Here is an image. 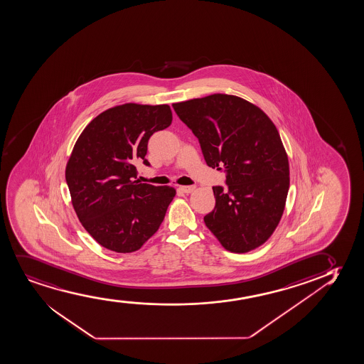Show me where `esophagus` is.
Wrapping results in <instances>:
<instances>
[{
	"mask_svg": "<svg viewBox=\"0 0 364 364\" xmlns=\"http://www.w3.org/2000/svg\"><path fill=\"white\" fill-rule=\"evenodd\" d=\"M180 189L183 193H192L196 187L194 186H181Z\"/></svg>",
	"mask_w": 364,
	"mask_h": 364,
	"instance_id": "34e87169",
	"label": "esophagus"
}]
</instances>
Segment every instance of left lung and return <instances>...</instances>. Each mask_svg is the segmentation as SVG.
I'll use <instances>...</instances> for the list:
<instances>
[{
  "instance_id": "left-lung-1",
  "label": "left lung",
  "mask_w": 364,
  "mask_h": 364,
  "mask_svg": "<svg viewBox=\"0 0 364 364\" xmlns=\"http://www.w3.org/2000/svg\"><path fill=\"white\" fill-rule=\"evenodd\" d=\"M198 138L212 168L225 172L228 188L213 187L215 208L208 229L230 252L264 244L279 224L289 189V162L268 115L244 98L214 93L172 105Z\"/></svg>"
}]
</instances>
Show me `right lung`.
<instances>
[{"label": "right lung", "instance_id": "right-lung-1", "mask_svg": "<svg viewBox=\"0 0 364 364\" xmlns=\"http://www.w3.org/2000/svg\"><path fill=\"white\" fill-rule=\"evenodd\" d=\"M171 122L167 105L125 103L102 112L78 136L65 178L78 220L103 247L134 252L161 225L176 189L140 183L135 164L150 165L147 141Z\"/></svg>", "mask_w": 364, "mask_h": 364}]
</instances>
